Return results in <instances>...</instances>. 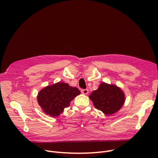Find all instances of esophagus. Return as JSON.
I'll return each mask as SVG.
<instances>
[{"label": "esophagus", "instance_id": "34e87169", "mask_svg": "<svg viewBox=\"0 0 158 158\" xmlns=\"http://www.w3.org/2000/svg\"><path fill=\"white\" fill-rule=\"evenodd\" d=\"M88 89H81V93L82 94H84V95H87L88 94Z\"/></svg>", "mask_w": 158, "mask_h": 158}]
</instances>
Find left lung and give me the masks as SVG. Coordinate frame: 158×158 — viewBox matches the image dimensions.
<instances>
[{
	"mask_svg": "<svg viewBox=\"0 0 158 158\" xmlns=\"http://www.w3.org/2000/svg\"><path fill=\"white\" fill-rule=\"evenodd\" d=\"M95 108L106 115H111L119 111L126 101L122 89L115 85L102 82L97 89L89 95Z\"/></svg>",
	"mask_w": 158,
	"mask_h": 158,
	"instance_id": "8db88e82",
	"label": "left lung"
}]
</instances>
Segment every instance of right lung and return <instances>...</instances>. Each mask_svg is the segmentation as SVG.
<instances>
[{"label":"right lung","mask_w":158,"mask_h":158,"mask_svg":"<svg viewBox=\"0 0 158 158\" xmlns=\"http://www.w3.org/2000/svg\"><path fill=\"white\" fill-rule=\"evenodd\" d=\"M81 94L76 87L70 86L65 82H58L41 89L37 101L43 111L52 117L60 116L70 102Z\"/></svg>","instance_id":"1"}]
</instances>
